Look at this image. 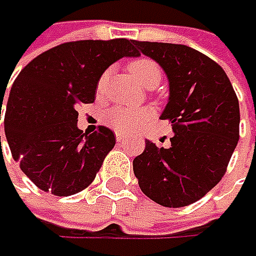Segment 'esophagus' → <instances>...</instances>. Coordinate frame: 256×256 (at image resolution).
Returning <instances> with one entry per match:
<instances>
[{
    "label": "esophagus",
    "mask_w": 256,
    "mask_h": 256,
    "mask_svg": "<svg viewBox=\"0 0 256 256\" xmlns=\"http://www.w3.org/2000/svg\"><path fill=\"white\" fill-rule=\"evenodd\" d=\"M115 135H116V141H118V142L124 141V138H125V135H122V134H120V132H116Z\"/></svg>",
    "instance_id": "34e87169"
}]
</instances>
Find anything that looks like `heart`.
Wrapping results in <instances>:
<instances>
[{
  "label": "heart",
  "mask_w": 256,
  "mask_h": 256,
  "mask_svg": "<svg viewBox=\"0 0 256 256\" xmlns=\"http://www.w3.org/2000/svg\"><path fill=\"white\" fill-rule=\"evenodd\" d=\"M130 72L134 78L144 86L152 88L156 86L161 81V68L155 61L150 58H138L132 61L128 66ZM108 72L101 76L100 86H102L106 81ZM152 116V110L151 108H124V106H116L106 114L105 121L108 125H111L114 130L120 132H130L135 128L141 126L144 122H146Z\"/></svg>",
  "instance_id": "obj_1"
}]
</instances>
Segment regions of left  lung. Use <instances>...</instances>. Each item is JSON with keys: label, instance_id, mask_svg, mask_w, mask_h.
Here are the masks:
<instances>
[{"label": "left lung", "instance_id": "obj_1", "mask_svg": "<svg viewBox=\"0 0 256 256\" xmlns=\"http://www.w3.org/2000/svg\"><path fill=\"white\" fill-rule=\"evenodd\" d=\"M161 65L170 100L161 120L172 124L170 148L145 141L134 160L141 191L154 202L191 205L221 181L240 140V102L225 71L191 46L134 41Z\"/></svg>", "mask_w": 256, "mask_h": 256}]
</instances>
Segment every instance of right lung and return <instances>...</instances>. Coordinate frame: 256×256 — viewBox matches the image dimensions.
I'll return each instance as SVG.
<instances>
[{
	"mask_svg": "<svg viewBox=\"0 0 256 256\" xmlns=\"http://www.w3.org/2000/svg\"><path fill=\"white\" fill-rule=\"evenodd\" d=\"M132 40H82L56 45L15 78L5 110V136L20 168L56 196L85 190L115 145L114 132L78 130V104H92L104 71L122 56H138ZM0 110L4 95H0Z\"/></svg>",
	"mask_w": 256,
	"mask_h": 256,
	"instance_id": "add662e5",
	"label": "right lung"
}]
</instances>
